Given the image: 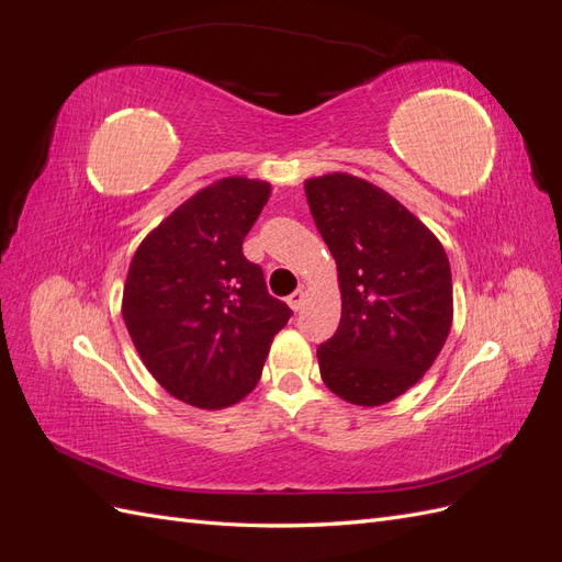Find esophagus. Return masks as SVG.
<instances>
[{
    "label": "esophagus",
    "instance_id": "34e87169",
    "mask_svg": "<svg viewBox=\"0 0 562 562\" xmlns=\"http://www.w3.org/2000/svg\"><path fill=\"white\" fill-rule=\"evenodd\" d=\"M304 297H307L304 295V291H295L291 297H288V307H291L293 312H300L304 307Z\"/></svg>",
    "mask_w": 562,
    "mask_h": 562
}]
</instances>
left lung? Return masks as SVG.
<instances>
[{
  "instance_id": "8db88e82",
  "label": "left lung",
  "mask_w": 562,
  "mask_h": 562,
  "mask_svg": "<svg viewBox=\"0 0 562 562\" xmlns=\"http://www.w3.org/2000/svg\"><path fill=\"white\" fill-rule=\"evenodd\" d=\"M337 265L342 316L316 349L321 380L347 403L378 407L427 372L452 328L443 244L382 187L351 173L304 180Z\"/></svg>"
}]
</instances>
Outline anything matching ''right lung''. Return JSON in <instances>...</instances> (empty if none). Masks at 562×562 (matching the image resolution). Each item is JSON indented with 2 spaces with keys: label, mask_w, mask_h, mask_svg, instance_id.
<instances>
[{
  "label": "right lung",
  "mask_w": 562,
  "mask_h": 562,
  "mask_svg": "<svg viewBox=\"0 0 562 562\" xmlns=\"http://www.w3.org/2000/svg\"><path fill=\"white\" fill-rule=\"evenodd\" d=\"M269 194L265 180L211 182L145 236L128 267L122 314L135 351L168 394L201 411L250 394L291 318L241 250Z\"/></svg>",
  "instance_id": "add662e5"
}]
</instances>
